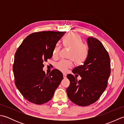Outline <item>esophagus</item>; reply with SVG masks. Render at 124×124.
<instances>
[{"label": "esophagus", "instance_id": "1", "mask_svg": "<svg viewBox=\"0 0 124 124\" xmlns=\"http://www.w3.org/2000/svg\"><path fill=\"white\" fill-rule=\"evenodd\" d=\"M63 76L64 78H67V75L66 74H63Z\"/></svg>", "mask_w": 124, "mask_h": 124}]
</instances>
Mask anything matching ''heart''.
<instances>
[{"label":"heart","mask_w":124,"mask_h":124,"mask_svg":"<svg viewBox=\"0 0 124 124\" xmlns=\"http://www.w3.org/2000/svg\"><path fill=\"white\" fill-rule=\"evenodd\" d=\"M64 47L70 49L69 59L72 60L76 64H81L85 62L88 56V49L86 45L83 43L81 36L78 34L70 33L65 36L63 40ZM60 46L56 45L53 51V57L57 58L61 52ZM72 67L71 61L62 60L56 64V68L62 72H65Z\"/></svg>","instance_id":"b5f03b06"}]
</instances>
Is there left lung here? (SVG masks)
I'll return each instance as SVG.
<instances>
[{"label":"left lung","mask_w":124,"mask_h":124,"mask_svg":"<svg viewBox=\"0 0 124 124\" xmlns=\"http://www.w3.org/2000/svg\"><path fill=\"white\" fill-rule=\"evenodd\" d=\"M87 44L88 56L84 64L72 70L80 76L81 80L78 81L72 75L67 76L70 82L67 88L68 96L79 106H89L100 98L107 88L111 73L109 55L102 44L89 37Z\"/></svg>","instance_id":"obj_1"}]
</instances>
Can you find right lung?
<instances>
[{
  "label": "right lung",
  "instance_id": "add662e5",
  "mask_svg": "<svg viewBox=\"0 0 124 124\" xmlns=\"http://www.w3.org/2000/svg\"><path fill=\"white\" fill-rule=\"evenodd\" d=\"M65 31H41L26 37L15 53L13 70L15 84L24 98L33 103L48 102L63 78L53 69L49 74L43 70L44 62L52 57L55 46Z\"/></svg>",
  "mask_w": 124,
  "mask_h": 124
}]
</instances>
